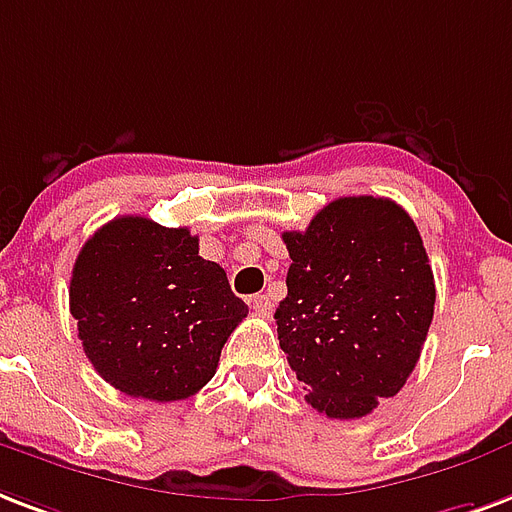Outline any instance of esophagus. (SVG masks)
<instances>
[{
    "label": "esophagus",
    "instance_id": "1",
    "mask_svg": "<svg viewBox=\"0 0 512 512\" xmlns=\"http://www.w3.org/2000/svg\"><path fill=\"white\" fill-rule=\"evenodd\" d=\"M249 308L255 311L257 317H271L273 314V303L268 295H252V298H249Z\"/></svg>",
    "mask_w": 512,
    "mask_h": 512
}]
</instances>
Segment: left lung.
<instances>
[{
    "label": "left lung",
    "instance_id": "8db88e82",
    "mask_svg": "<svg viewBox=\"0 0 512 512\" xmlns=\"http://www.w3.org/2000/svg\"><path fill=\"white\" fill-rule=\"evenodd\" d=\"M282 239L292 263L273 317L287 362L311 408L362 419L403 389L432 325L435 276L419 228L389 198L349 195Z\"/></svg>",
    "mask_w": 512,
    "mask_h": 512
}]
</instances>
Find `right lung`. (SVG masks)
I'll return each instance as SVG.
<instances>
[{
    "mask_svg": "<svg viewBox=\"0 0 512 512\" xmlns=\"http://www.w3.org/2000/svg\"><path fill=\"white\" fill-rule=\"evenodd\" d=\"M69 311L85 357L131 397L174 403L214 376L230 333L249 314L198 236L147 217H115L74 260Z\"/></svg>",
    "mask_w": 512,
    "mask_h": 512,
    "instance_id": "1",
    "label": "right lung"
}]
</instances>
